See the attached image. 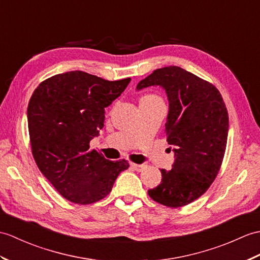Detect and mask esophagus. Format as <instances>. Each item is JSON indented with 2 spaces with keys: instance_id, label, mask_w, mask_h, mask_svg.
Segmentation results:
<instances>
[{
  "instance_id": "esophagus-1",
  "label": "esophagus",
  "mask_w": 260,
  "mask_h": 260,
  "mask_svg": "<svg viewBox=\"0 0 260 260\" xmlns=\"http://www.w3.org/2000/svg\"><path fill=\"white\" fill-rule=\"evenodd\" d=\"M131 166L134 168V170H136L137 172H141V171H143L144 168H145L144 164H134V162H132Z\"/></svg>"
}]
</instances>
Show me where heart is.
<instances>
[{"label":"heart","instance_id":"1","mask_svg":"<svg viewBox=\"0 0 260 260\" xmlns=\"http://www.w3.org/2000/svg\"><path fill=\"white\" fill-rule=\"evenodd\" d=\"M146 99H157V98H156V96H154V95H146V96H144L142 100H146Z\"/></svg>","mask_w":260,"mask_h":260}]
</instances>
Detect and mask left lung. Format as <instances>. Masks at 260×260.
I'll return each instance as SVG.
<instances>
[{
	"instance_id": "8db88e82",
	"label": "left lung",
	"mask_w": 260,
	"mask_h": 260,
	"mask_svg": "<svg viewBox=\"0 0 260 260\" xmlns=\"http://www.w3.org/2000/svg\"><path fill=\"white\" fill-rule=\"evenodd\" d=\"M149 86H160L166 92L165 132L175 160L171 171H160L161 182L148 195L164 206L182 207L201 197L219 172L227 144L228 113L213 84L178 66L155 70L136 89Z\"/></svg>"
}]
</instances>
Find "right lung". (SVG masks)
Listing matches in <instances>:
<instances>
[{"instance_id":"1","label":"right lung","mask_w":260,"mask_h":260,"mask_svg":"<svg viewBox=\"0 0 260 260\" xmlns=\"http://www.w3.org/2000/svg\"><path fill=\"white\" fill-rule=\"evenodd\" d=\"M131 78L106 81L82 71L54 75L34 90L27 125L36 165L64 198L87 205L106 197L127 160L112 161L89 142L104 127L105 107Z\"/></svg>"}]
</instances>
